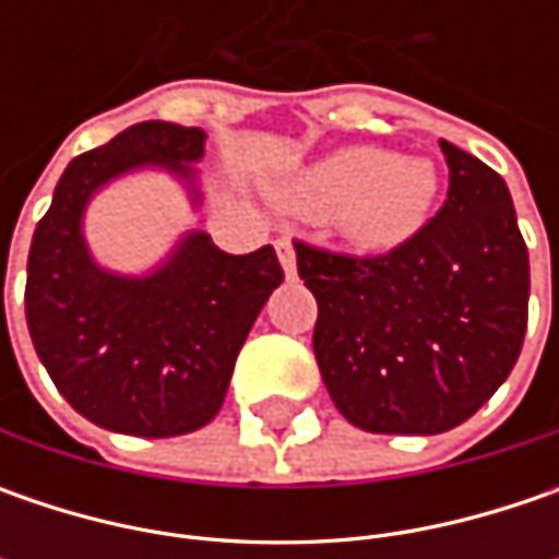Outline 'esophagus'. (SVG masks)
Here are the masks:
<instances>
[{"label":"esophagus","instance_id":"34e87169","mask_svg":"<svg viewBox=\"0 0 559 559\" xmlns=\"http://www.w3.org/2000/svg\"><path fill=\"white\" fill-rule=\"evenodd\" d=\"M276 254H280V264L286 270V276L295 280L298 270H295V246H292L289 236H280V239H276Z\"/></svg>","mask_w":559,"mask_h":559}]
</instances>
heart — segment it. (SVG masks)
I'll use <instances>...</instances> for the list:
<instances>
[{"mask_svg": "<svg viewBox=\"0 0 559 559\" xmlns=\"http://www.w3.org/2000/svg\"><path fill=\"white\" fill-rule=\"evenodd\" d=\"M289 199L364 248H389L429 217L439 174L423 158H395L382 148H342L289 183Z\"/></svg>", "mask_w": 559, "mask_h": 559, "instance_id": "obj_1", "label": "heart"}]
</instances>
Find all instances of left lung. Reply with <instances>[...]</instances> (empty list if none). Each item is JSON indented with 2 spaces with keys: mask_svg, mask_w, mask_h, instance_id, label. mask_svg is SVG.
Returning <instances> with one entry per match:
<instances>
[{
  "mask_svg": "<svg viewBox=\"0 0 559 559\" xmlns=\"http://www.w3.org/2000/svg\"><path fill=\"white\" fill-rule=\"evenodd\" d=\"M448 199L379 254L295 239L317 298L313 357L338 414L376 436H439L504 382L526 338L528 248L507 183L439 142Z\"/></svg>",
  "mask_w": 559,
  "mask_h": 559,
  "instance_id": "1",
  "label": "left lung"
}]
</instances>
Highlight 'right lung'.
Masks as SVG:
<instances>
[{
	"label": "right lung",
	"instance_id": "obj_1",
	"mask_svg": "<svg viewBox=\"0 0 559 559\" xmlns=\"http://www.w3.org/2000/svg\"><path fill=\"white\" fill-rule=\"evenodd\" d=\"M204 152L199 127L145 120L76 155L36 224L24 313L55 389L102 429L170 439L217 417L254 317L283 283L270 246L226 254L204 233L148 280L98 270L80 236L93 189L140 164L189 174Z\"/></svg>",
	"mask_w": 559,
	"mask_h": 559
}]
</instances>
